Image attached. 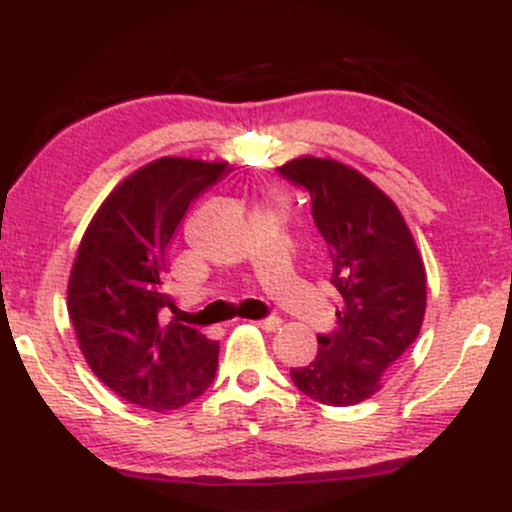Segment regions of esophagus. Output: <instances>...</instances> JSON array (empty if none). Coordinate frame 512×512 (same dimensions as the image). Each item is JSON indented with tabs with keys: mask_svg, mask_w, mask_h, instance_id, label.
<instances>
[{
	"mask_svg": "<svg viewBox=\"0 0 512 512\" xmlns=\"http://www.w3.org/2000/svg\"><path fill=\"white\" fill-rule=\"evenodd\" d=\"M257 325L262 327V330H267V332H274V330H279L281 327V320L279 317H262V320H257Z\"/></svg>",
	"mask_w": 512,
	"mask_h": 512,
	"instance_id": "obj_1",
	"label": "esophagus"
}]
</instances>
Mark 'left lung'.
I'll list each match as a JSON object with an SVG mask.
<instances>
[{
    "instance_id": "8db88e82",
    "label": "left lung",
    "mask_w": 512,
    "mask_h": 512,
    "mask_svg": "<svg viewBox=\"0 0 512 512\" xmlns=\"http://www.w3.org/2000/svg\"><path fill=\"white\" fill-rule=\"evenodd\" d=\"M279 175L310 195L339 293L337 327L317 334L315 361L291 368V380L315 402L351 407L380 390L385 370L419 337L424 262L395 202L358 170L303 156L281 166Z\"/></svg>"
}]
</instances>
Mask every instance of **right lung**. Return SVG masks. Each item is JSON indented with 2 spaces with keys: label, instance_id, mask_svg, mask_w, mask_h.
I'll use <instances>...</instances> for the list:
<instances>
[{
  "label": "right lung",
  "instance_id": "right-lung-1",
  "mask_svg": "<svg viewBox=\"0 0 512 512\" xmlns=\"http://www.w3.org/2000/svg\"><path fill=\"white\" fill-rule=\"evenodd\" d=\"M228 173V163L158 158L110 192L88 223L69 276L67 308L86 363L110 390L151 411L207 392L219 342L161 320L166 252L182 216Z\"/></svg>",
  "mask_w": 512,
  "mask_h": 512
}]
</instances>
